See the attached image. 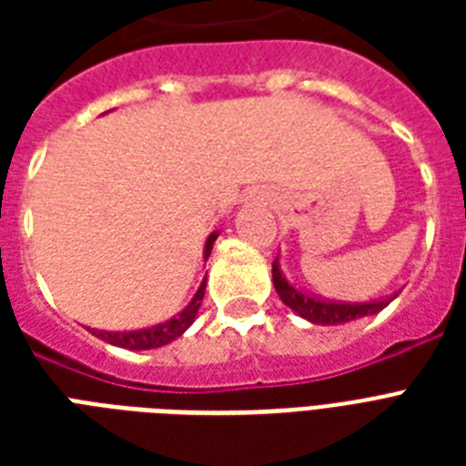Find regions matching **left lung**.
Returning a JSON list of instances; mask_svg holds the SVG:
<instances>
[{"mask_svg":"<svg viewBox=\"0 0 466 466\" xmlns=\"http://www.w3.org/2000/svg\"><path fill=\"white\" fill-rule=\"evenodd\" d=\"M273 285H276V292L280 295V299H283V305L290 307L298 317L307 319V321L319 326L348 324V321H355V319L377 314V311H382L384 307L390 305L391 299L399 295V292H394L390 298L370 299V302H339V299L317 298V295H311V292L295 288V285L285 278L283 270H280V261H278V258L273 261Z\"/></svg>","mask_w":466,"mask_h":466,"instance_id":"1","label":"left lung"}]
</instances>
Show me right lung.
I'll use <instances>...</instances> for the list:
<instances>
[{"label": "right lung", "mask_w": 466, "mask_h": 466, "mask_svg": "<svg viewBox=\"0 0 466 466\" xmlns=\"http://www.w3.org/2000/svg\"><path fill=\"white\" fill-rule=\"evenodd\" d=\"M218 239V232H212L205 241V251H203V258L208 261V256L212 251V244ZM203 295H205V278L198 292L193 295V299L188 302L186 309H181L176 317L167 319V321H161L157 326H147V329H137V331H98V329H89L94 336H98L101 340L106 343H111V346H118V348H127V350H152V348H161L176 340L181 336L186 329H188L193 321H196V314L200 309V302H203Z\"/></svg>", "instance_id": "add662e5"}]
</instances>
